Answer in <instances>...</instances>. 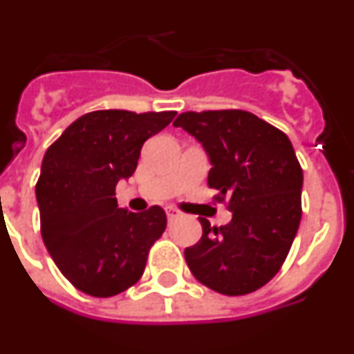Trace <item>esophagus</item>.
<instances>
[{"instance_id":"1","label":"esophagus","mask_w":354,"mask_h":354,"mask_svg":"<svg viewBox=\"0 0 354 354\" xmlns=\"http://www.w3.org/2000/svg\"><path fill=\"white\" fill-rule=\"evenodd\" d=\"M167 216H168V220H177V218H180V216H183V212H180L179 209H175V207H171V205H168Z\"/></svg>"}]
</instances>
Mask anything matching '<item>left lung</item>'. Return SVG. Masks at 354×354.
<instances>
[{
    "instance_id": "obj_1",
    "label": "left lung",
    "mask_w": 354,
    "mask_h": 354,
    "mask_svg": "<svg viewBox=\"0 0 354 354\" xmlns=\"http://www.w3.org/2000/svg\"><path fill=\"white\" fill-rule=\"evenodd\" d=\"M175 127L195 136L212 168L207 184L227 200L230 223L184 250L200 283L227 296L261 289L280 271L301 221L303 170L287 134L243 109L186 111Z\"/></svg>"
}]
</instances>
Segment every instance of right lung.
I'll use <instances>...</instances> for the list:
<instances>
[{"instance_id": "right-lung-1", "label": "right lung", "mask_w": 354, "mask_h": 354, "mask_svg": "<svg viewBox=\"0 0 354 354\" xmlns=\"http://www.w3.org/2000/svg\"><path fill=\"white\" fill-rule=\"evenodd\" d=\"M175 111H92L48 149L35 187L40 232L58 270L81 292L109 298L138 282L149 250L167 228L159 205L120 209L115 187L138 167L143 143Z\"/></svg>"}]
</instances>
